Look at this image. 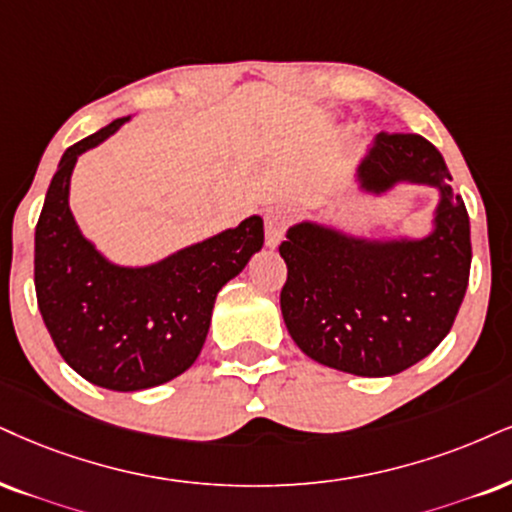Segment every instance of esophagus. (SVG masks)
<instances>
[{"mask_svg":"<svg viewBox=\"0 0 512 512\" xmlns=\"http://www.w3.org/2000/svg\"><path fill=\"white\" fill-rule=\"evenodd\" d=\"M287 225H289V213L285 211V208H273V211L266 213V246L268 249H275V246L282 242Z\"/></svg>","mask_w":512,"mask_h":512,"instance_id":"34e87169","label":"esophagus"}]
</instances>
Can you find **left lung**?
<instances>
[{
  "label": "left lung",
  "instance_id": "1",
  "mask_svg": "<svg viewBox=\"0 0 512 512\" xmlns=\"http://www.w3.org/2000/svg\"><path fill=\"white\" fill-rule=\"evenodd\" d=\"M444 156L420 135H377L351 185L365 199L437 189L425 235H361L323 220L287 230L282 318L294 344L327 368L389 377L422 361L451 330L470 280V218Z\"/></svg>",
  "mask_w": 512,
  "mask_h": 512
}]
</instances>
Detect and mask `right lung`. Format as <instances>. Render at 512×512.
<instances>
[{
    "label": "right lung",
    "instance_id": "add662e5",
    "mask_svg": "<svg viewBox=\"0 0 512 512\" xmlns=\"http://www.w3.org/2000/svg\"><path fill=\"white\" fill-rule=\"evenodd\" d=\"M128 121L116 118L63 151L35 227V292L44 325L63 361L111 391L159 387L192 368L218 292L263 246V218L249 216L149 266L106 258L75 223L71 175L85 151Z\"/></svg>",
    "mask_w": 512,
    "mask_h": 512
}]
</instances>
